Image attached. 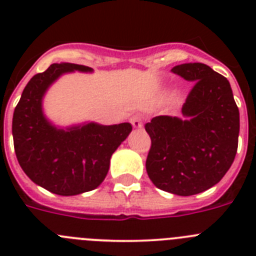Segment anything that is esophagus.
I'll list each match as a JSON object with an SVG mask.
<instances>
[{
	"mask_svg": "<svg viewBox=\"0 0 256 256\" xmlns=\"http://www.w3.org/2000/svg\"><path fill=\"white\" fill-rule=\"evenodd\" d=\"M130 123L134 128H142V118L140 115H134V116L130 119Z\"/></svg>",
	"mask_w": 256,
	"mask_h": 256,
	"instance_id": "34e87169",
	"label": "esophagus"
}]
</instances>
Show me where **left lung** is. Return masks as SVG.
Wrapping results in <instances>:
<instances>
[{"label": "left lung", "instance_id": "1", "mask_svg": "<svg viewBox=\"0 0 256 256\" xmlns=\"http://www.w3.org/2000/svg\"><path fill=\"white\" fill-rule=\"evenodd\" d=\"M194 83L182 116L160 115L144 130L151 138L146 160L158 188L178 196L204 192L224 177L237 152L240 112L227 78L201 62L172 69Z\"/></svg>", "mask_w": 256, "mask_h": 256}]
</instances>
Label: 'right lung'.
<instances>
[{"instance_id": "right-lung-1", "label": "right lung", "mask_w": 256, "mask_h": 256, "mask_svg": "<svg viewBox=\"0 0 256 256\" xmlns=\"http://www.w3.org/2000/svg\"><path fill=\"white\" fill-rule=\"evenodd\" d=\"M92 73L84 65L60 62L36 74L26 86L12 116L14 148L24 173L36 184L60 196L97 188L110 159L132 132L130 123L102 126L86 122L69 126L52 123L44 112V97L61 76Z\"/></svg>"}]
</instances>
